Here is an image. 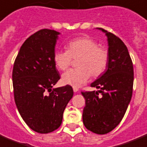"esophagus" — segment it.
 <instances>
[{
	"instance_id": "34e87169",
	"label": "esophagus",
	"mask_w": 147,
	"mask_h": 147,
	"mask_svg": "<svg viewBox=\"0 0 147 147\" xmlns=\"http://www.w3.org/2000/svg\"><path fill=\"white\" fill-rule=\"evenodd\" d=\"M73 91L75 92H78V88H76V87H73Z\"/></svg>"
}]
</instances>
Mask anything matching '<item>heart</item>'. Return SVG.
Listing matches in <instances>:
<instances>
[{"instance_id": "1", "label": "heart", "mask_w": 147, "mask_h": 147, "mask_svg": "<svg viewBox=\"0 0 147 147\" xmlns=\"http://www.w3.org/2000/svg\"><path fill=\"white\" fill-rule=\"evenodd\" d=\"M67 50H56L53 60L56 68L65 71L77 59V69H71L64 74L61 81L65 85L79 87L88 81L90 76L98 78L106 71L109 55L104 47L90 37H78L67 43Z\"/></svg>"}]
</instances>
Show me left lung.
<instances>
[{"instance_id": "left-lung-1", "label": "left lung", "mask_w": 147, "mask_h": 147, "mask_svg": "<svg viewBox=\"0 0 147 147\" xmlns=\"http://www.w3.org/2000/svg\"><path fill=\"white\" fill-rule=\"evenodd\" d=\"M100 29L108 38V69L90 85L99 88L98 92H82L86 98L82 120L88 130L106 134L118 126L126 113L133 95L134 75L133 61L126 45L114 34Z\"/></svg>"}]
</instances>
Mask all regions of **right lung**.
<instances>
[{
	"instance_id": "add662e5",
	"label": "right lung",
	"mask_w": 147,
	"mask_h": 147,
	"mask_svg": "<svg viewBox=\"0 0 147 147\" xmlns=\"http://www.w3.org/2000/svg\"><path fill=\"white\" fill-rule=\"evenodd\" d=\"M58 34L46 28L31 34L21 45L13 67L17 108L27 125L39 133L61 126L64 110L73 96L69 85L52 88L60 79L53 60Z\"/></svg>"
}]
</instances>
